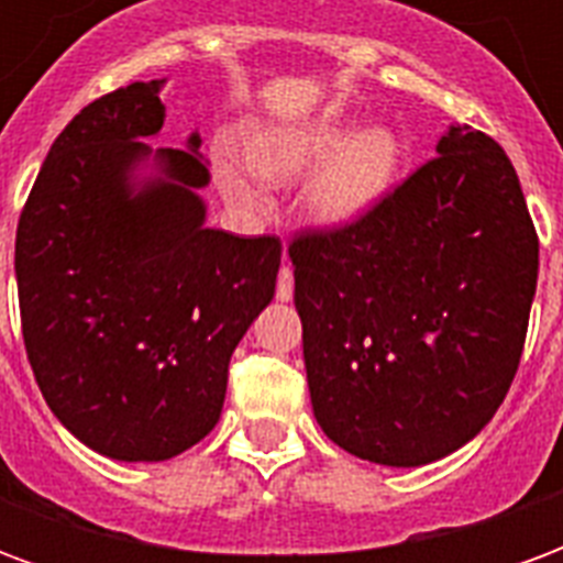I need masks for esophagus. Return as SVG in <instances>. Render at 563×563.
Listing matches in <instances>:
<instances>
[{
  "instance_id": "obj_1",
  "label": "esophagus",
  "mask_w": 563,
  "mask_h": 563,
  "mask_svg": "<svg viewBox=\"0 0 563 563\" xmlns=\"http://www.w3.org/2000/svg\"><path fill=\"white\" fill-rule=\"evenodd\" d=\"M292 292H295L292 268H289V262H283L280 277H277V301H292Z\"/></svg>"
}]
</instances>
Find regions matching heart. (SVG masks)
Instances as JSON below:
<instances>
[{"label":"heart","mask_w":563,"mask_h":563,"mask_svg":"<svg viewBox=\"0 0 563 563\" xmlns=\"http://www.w3.org/2000/svg\"><path fill=\"white\" fill-rule=\"evenodd\" d=\"M246 159L250 165L234 156L217 162V184L232 205L256 210L265 205L263 179L292 186L313 174L301 198L307 220L322 232H346L389 198L401 174L404 144L386 126L355 135L350 123L319 120L262 129L246 144Z\"/></svg>","instance_id":"obj_1"}]
</instances>
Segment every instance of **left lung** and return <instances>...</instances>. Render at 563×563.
I'll return each instance as SVG.
<instances>
[{"label": "left lung", "instance_id": "1", "mask_svg": "<svg viewBox=\"0 0 563 563\" xmlns=\"http://www.w3.org/2000/svg\"><path fill=\"white\" fill-rule=\"evenodd\" d=\"M319 428L419 467L492 422L519 367L540 241L504 147L449 126L437 156L346 232L289 246Z\"/></svg>", "mask_w": 563, "mask_h": 563}]
</instances>
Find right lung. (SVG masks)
<instances>
[{
    "label": "right lung",
    "mask_w": 563,
    "mask_h": 563,
    "mask_svg": "<svg viewBox=\"0 0 563 563\" xmlns=\"http://www.w3.org/2000/svg\"><path fill=\"white\" fill-rule=\"evenodd\" d=\"M165 80L90 102L18 222L20 322L44 401L84 446L168 461L213 431L229 358L271 305L283 246L208 229L201 139L144 144Z\"/></svg>",
    "instance_id": "1"
}]
</instances>
